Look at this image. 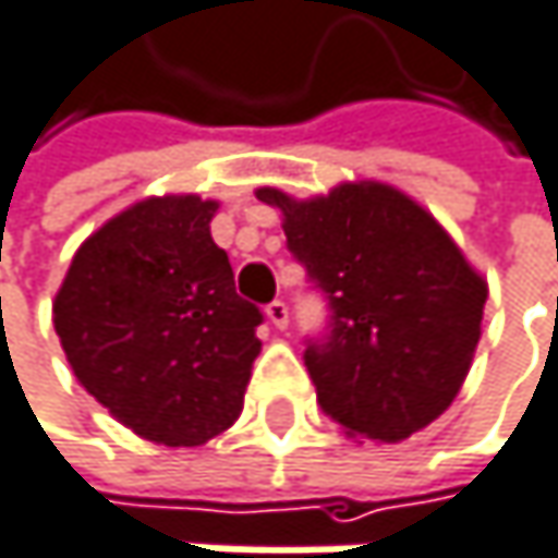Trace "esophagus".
Masks as SVG:
<instances>
[{
	"label": "esophagus",
	"instance_id": "34e87169",
	"mask_svg": "<svg viewBox=\"0 0 558 558\" xmlns=\"http://www.w3.org/2000/svg\"><path fill=\"white\" fill-rule=\"evenodd\" d=\"M267 320H270L277 330H288V324H291V311H288V304H284V301L267 304Z\"/></svg>",
	"mask_w": 558,
	"mask_h": 558
}]
</instances>
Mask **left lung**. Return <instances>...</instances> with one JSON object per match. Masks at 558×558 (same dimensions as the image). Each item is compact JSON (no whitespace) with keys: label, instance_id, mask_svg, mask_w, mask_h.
<instances>
[{"label":"left lung","instance_id":"obj_1","mask_svg":"<svg viewBox=\"0 0 558 558\" xmlns=\"http://www.w3.org/2000/svg\"><path fill=\"white\" fill-rule=\"evenodd\" d=\"M281 208L291 254L327 294V337L304 363L320 409L366 441H405L468 379L487 281L451 234L386 182H343L317 198L257 189Z\"/></svg>","mask_w":558,"mask_h":558}]
</instances>
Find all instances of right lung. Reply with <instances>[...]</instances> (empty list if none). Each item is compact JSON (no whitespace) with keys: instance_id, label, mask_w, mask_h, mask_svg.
<instances>
[{"instance_id":"obj_1","label":"right lung","mask_w":558,"mask_h":558,"mask_svg":"<svg viewBox=\"0 0 558 558\" xmlns=\"http://www.w3.org/2000/svg\"><path fill=\"white\" fill-rule=\"evenodd\" d=\"M215 198L153 195L104 221L51 304L77 383L130 432L195 448L244 405L260 311L211 241Z\"/></svg>"}]
</instances>
